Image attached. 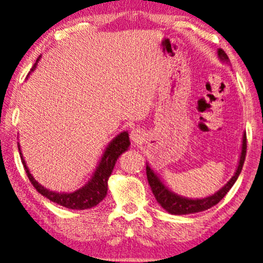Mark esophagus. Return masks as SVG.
<instances>
[{
  "label": "esophagus",
  "mask_w": 263,
  "mask_h": 263,
  "mask_svg": "<svg viewBox=\"0 0 263 263\" xmlns=\"http://www.w3.org/2000/svg\"><path fill=\"white\" fill-rule=\"evenodd\" d=\"M131 139L132 142L135 143V144H141L143 142V139H144V135H143V131L139 128H134L131 131Z\"/></svg>",
  "instance_id": "esophagus-1"
}]
</instances>
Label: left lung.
<instances>
[{
	"mask_svg": "<svg viewBox=\"0 0 263 263\" xmlns=\"http://www.w3.org/2000/svg\"><path fill=\"white\" fill-rule=\"evenodd\" d=\"M218 58L219 60L223 62V64H230L229 56L222 49H218ZM247 154V136L243 134V138H241V148H240V155L239 160H238V164L236 168V172L232 176V178L223 185V186L211 196H207L204 198H189L184 197L176 194V192L171 190L166 184L163 183L159 174L153 170L149 162H146V177H148V181L152 187V191L154 196H155L157 203L166 212L173 215H186V214H195V213H199L207 209L212 208L213 205L218 204L221 199L225 197V195L230 191V189L233 186L236 180L239 177L243 168L244 160H246Z\"/></svg>",
	"mask_w": 263,
	"mask_h": 263,
	"instance_id": "8db88e82",
	"label": "left lung"
}]
</instances>
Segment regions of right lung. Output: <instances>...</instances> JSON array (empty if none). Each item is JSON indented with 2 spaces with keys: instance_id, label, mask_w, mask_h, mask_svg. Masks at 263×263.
<instances>
[{
  "instance_id": "add662e5",
  "label": "right lung",
  "mask_w": 263,
  "mask_h": 263,
  "mask_svg": "<svg viewBox=\"0 0 263 263\" xmlns=\"http://www.w3.org/2000/svg\"><path fill=\"white\" fill-rule=\"evenodd\" d=\"M40 60L41 56L36 60V64L33 65L30 74L36 69L38 61ZM29 76H27V78H29ZM129 144H131V143H129L127 131H122L119 135L115 136V137L109 142V144L107 145V148L104 149L102 156H101V160L99 161V163H97L96 170L93 171L92 176H91L89 181H87L84 186L73 192L51 191L38 183V181L33 178L32 174L30 173L26 161L24 160L19 142H17V149H19L22 162L24 164V167H25V171L31 184L36 187V190L40 192L41 195H43L44 197L50 199L51 202H55L58 203V204L62 205V207H66L68 209H77V211H83V209L95 207V205L99 204L100 202H102L104 197H106L108 191V179H109L110 174L113 172L114 166L115 163H117L119 156L129 148Z\"/></svg>"
}]
</instances>
